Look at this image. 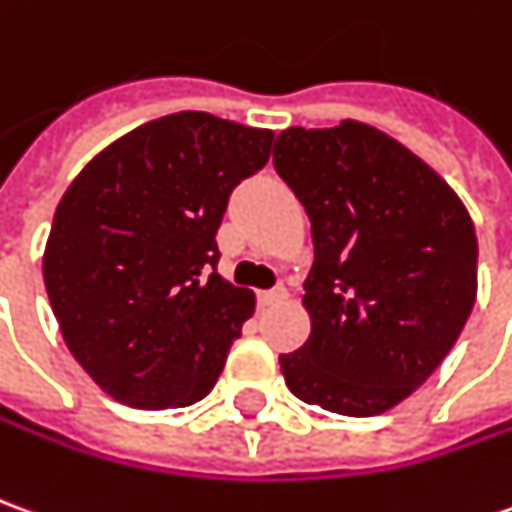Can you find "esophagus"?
<instances>
[{
    "label": "esophagus",
    "instance_id": "1",
    "mask_svg": "<svg viewBox=\"0 0 512 512\" xmlns=\"http://www.w3.org/2000/svg\"><path fill=\"white\" fill-rule=\"evenodd\" d=\"M288 296V288L285 285H274V288H268V291L260 293V302L263 305H274V302H282Z\"/></svg>",
    "mask_w": 512,
    "mask_h": 512
}]
</instances>
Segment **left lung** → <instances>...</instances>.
<instances>
[{
    "label": "left lung",
    "mask_w": 512,
    "mask_h": 512,
    "mask_svg": "<svg viewBox=\"0 0 512 512\" xmlns=\"http://www.w3.org/2000/svg\"><path fill=\"white\" fill-rule=\"evenodd\" d=\"M274 169L305 205L313 330L280 355L293 396L341 416L399 405L441 366L477 296V235L455 191L360 121L277 135Z\"/></svg>",
    "instance_id": "8db88e82"
}]
</instances>
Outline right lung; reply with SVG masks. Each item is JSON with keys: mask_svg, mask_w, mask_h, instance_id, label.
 <instances>
[{"mask_svg": "<svg viewBox=\"0 0 512 512\" xmlns=\"http://www.w3.org/2000/svg\"><path fill=\"white\" fill-rule=\"evenodd\" d=\"M274 132L174 113L110 144L55 210L49 305L74 360L121 405L188 407L227 363L255 296L221 277L216 232Z\"/></svg>", "mask_w": 512, "mask_h": 512, "instance_id": "obj_1", "label": "right lung"}]
</instances>
